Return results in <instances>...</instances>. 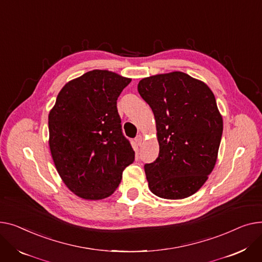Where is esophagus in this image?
I'll return each mask as SVG.
<instances>
[{"label":"esophagus","instance_id":"esophagus-1","mask_svg":"<svg viewBox=\"0 0 262 262\" xmlns=\"http://www.w3.org/2000/svg\"><path fill=\"white\" fill-rule=\"evenodd\" d=\"M143 141H144V137H143V135H141V134L137 135V136L135 137V143H136L138 146L142 145Z\"/></svg>","mask_w":262,"mask_h":262}]
</instances>
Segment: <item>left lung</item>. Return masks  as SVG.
Segmentation results:
<instances>
[{
  "mask_svg": "<svg viewBox=\"0 0 262 262\" xmlns=\"http://www.w3.org/2000/svg\"><path fill=\"white\" fill-rule=\"evenodd\" d=\"M138 93L157 124L159 158L145 165L150 191L168 200L185 199L201 188L218 159L222 115L208 85L183 72L143 78Z\"/></svg>",
  "mask_w": 262,
  "mask_h": 262,
  "instance_id": "left-lung-1",
  "label": "left lung"
}]
</instances>
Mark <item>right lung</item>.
<instances>
[{
  "mask_svg": "<svg viewBox=\"0 0 262 262\" xmlns=\"http://www.w3.org/2000/svg\"><path fill=\"white\" fill-rule=\"evenodd\" d=\"M131 78L93 70L61 89L49 114L50 150L66 186L84 200H102L134 162L122 135L116 100Z\"/></svg>",
  "mask_w": 262,
  "mask_h": 262,
  "instance_id": "right-lung-1",
  "label": "right lung"
}]
</instances>
